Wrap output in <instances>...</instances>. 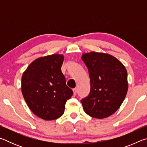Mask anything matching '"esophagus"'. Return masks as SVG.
<instances>
[{"label":"esophagus","mask_w":147,"mask_h":147,"mask_svg":"<svg viewBox=\"0 0 147 147\" xmlns=\"http://www.w3.org/2000/svg\"><path fill=\"white\" fill-rule=\"evenodd\" d=\"M73 91L74 95H76V93H77V89H76V88H74V89H73Z\"/></svg>","instance_id":"obj_1"}]
</instances>
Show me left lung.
I'll return each instance as SVG.
<instances>
[{
	"mask_svg": "<svg viewBox=\"0 0 147 147\" xmlns=\"http://www.w3.org/2000/svg\"><path fill=\"white\" fill-rule=\"evenodd\" d=\"M82 59L88 69L91 83L89 95L81 100L88 115L104 119L120 108L127 94V71L121 62L109 54L84 53Z\"/></svg>",
	"mask_w": 147,
	"mask_h": 147,
	"instance_id": "left-lung-1",
	"label": "left lung"
}]
</instances>
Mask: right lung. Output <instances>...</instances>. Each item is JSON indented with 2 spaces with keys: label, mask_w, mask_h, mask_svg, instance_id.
Masks as SVG:
<instances>
[{
  "label": "right lung",
  "mask_w": 147,
  "mask_h": 147,
  "mask_svg": "<svg viewBox=\"0 0 147 147\" xmlns=\"http://www.w3.org/2000/svg\"><path fill=\"white\" fill-rule=\"evenodd\" d=\"M63 59V55L58 54L40 57L29 65L22 76L24 100L32 112L44 120L60 117L67 100L73 94L61 70Z\"/></svg>",
  "instance_id": "1"
}]
</instances>
